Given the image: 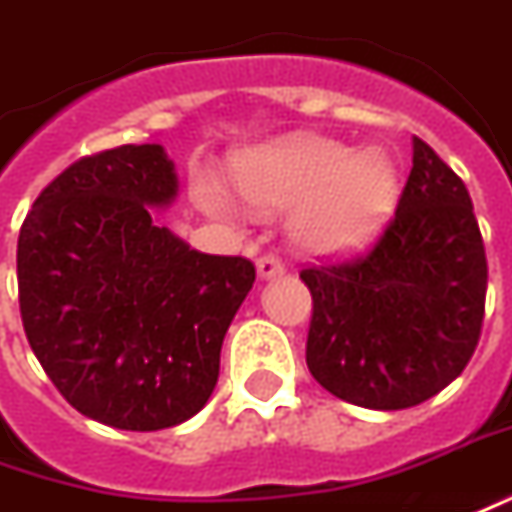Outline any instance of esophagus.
Listing matches in <instances>:
<instances>
[{
  "label": "esophagus",
  "instance_id": "34e87169",
  "mask_svg": "<svg viewBox=\"0 0 512 512\" xmlns=\"http://www.w3.org/2000/svg\"><path fill=\"white\" fill-rule=\"evenodd\" d=\"M282 274H285V266H282L280 257H257V277H260V280H274V277H282Z\"/></svg>",
  "mask_w": 512,
  "mask_h": 512
}]
</instances>
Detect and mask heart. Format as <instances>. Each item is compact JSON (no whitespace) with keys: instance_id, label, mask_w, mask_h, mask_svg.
<instances>
[{"instance_id":"obj_1","label":"heart","mask_w":512,"mask_h":512,"mask_svg":"<svg viewBox=\"0 0 512 512\" xmlns=\"http://www.w3.org/2000/svg\"><path fill=\"white\" fill-rule=\"evenodd\" d=\"M232 180L260 213L293 207L288 235L299 252L338 260L366 249L393 216L399 169L385 149L296 132L232 157ZM207 213L235 216V196L210 174L194 180Z\"/></svg>"}]
</instances>
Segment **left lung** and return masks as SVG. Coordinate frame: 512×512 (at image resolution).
I'll return each instance as SVG.
<instances>
[{
    "mask_svg": "<svg viewBox=\"0 0 512 512\" xmlns=\"http://www.w3.org/2000/svg\"><path fill=\"white\" fill-rule=\"evenodd\" d=\"M313 293L307 368L368 410H405L443 391L474 355L488 260L466 185L421 138L396 216L368 255L305 268Z\"/></svg>",
    "mask_w": 512,
    "mask_h": 512,
    "instance_id": "1",
    "label": "left lung"
}]
</instances>
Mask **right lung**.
I'll return each instance as SVG.
<instances>
[{"label":"right lung","mask_w":512,"mask_h":512,"mask_svg":"<svg viewBox=\"0 0 512 512\" xmlns=\"http://www.w3.org/2000/svg\"><path fill=\"white\" fill-rule=\"evenodd\" d=\"M177 191L163 146L127 144L69 166L21 224L32 352L74 410L116 430L177 427L207 405L255 282L246 257L196 252L157 221Z\"/></svg>","instance_id":"1"}]
</instances>
